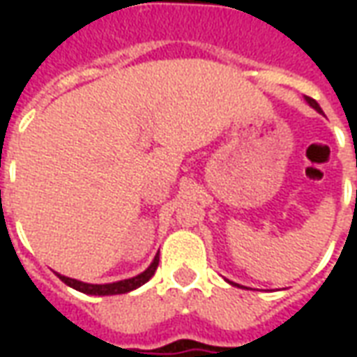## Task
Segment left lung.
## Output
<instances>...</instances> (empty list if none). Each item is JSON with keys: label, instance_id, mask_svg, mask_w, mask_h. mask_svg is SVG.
Segmentation results:
<instances>
[{"label": "left lung", "instance_id": "1", "mask_svg": "<svg viewBox=\"0 0 357 357\" xmlns=\"http://www.w3.org/2000/svg\"><path fill=\"white\" fill-rule=\"evenodd\" d=\"M306 101L310 102V107H314V109L317 110V112H321V107L317 105V101H315V99H312V97H306ZM229 283H231V281H229ZM231 284H235V287H239V284H237V283H231Z\"/></svg>", "mask_w": 357, "mask_h": 357}]
</instances>
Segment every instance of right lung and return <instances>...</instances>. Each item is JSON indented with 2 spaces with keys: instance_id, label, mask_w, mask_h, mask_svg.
<instances>
[{
  "instance_id": "1",
  "label": "right lung",
  "mask_w": 357,
  "mask_h": 357,
  "mask_svg": "<svg viewBox=\"0 0 357 357\" xmlns=\"http://www.w3.org/2000/svg\"><path fill=\"white\" fill-rule=\"evenodd\" d=\"M156 268H158V255L155 256V260L151 262L143 273L135 277H130V279H124V281H116V283H107V284H91V283H84V281H78V279H70V277H65L57 273V277L68 287H73L76 291L84 292V294H95V296H109V294H124V292H130L133 289H137L141 284H145L155 275Z\"/></svg>"
}]
</instances>
